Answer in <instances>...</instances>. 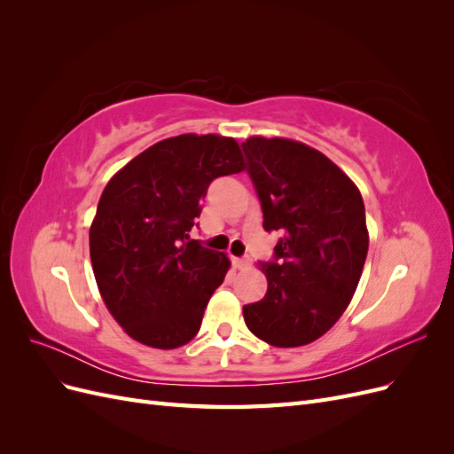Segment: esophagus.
Segmentation results:
<instances>
[{"label":"esophagus","instance_id":"esophagus-1","mask_svg":"<svg viewBox=\"0 0 454 454\" xmlns=\"http://www.w3.org/2000/svg\"><path fill=\"white\" fill-rule=\"evenodd\" d=\"M232 263H235L237 269L244 270V269H250L252 259H250V257H235V259H232Z\"/></svg>","mask_w":454,"mask_h":454}]
</instances>
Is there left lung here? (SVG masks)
Segmentation results:
<instances>
[{
  "label": "left lung",
  "mask_w": 454,
  "mask_h": 454,
  "mask_svg": "<svg viewBox=\"0 0 454 454\" xmlns=\"http://www.w3.org/2000/svg\"><path fill=\"white\" fill-rule=\"evenodd\" d=\"M263 210L278 231L270 261H261L267 294L244 305L250 332L272 347H303L322 337L348 307L369 248L358 187L320 151L284 138L242 144Z\"/></svg>",
  "instance_id": "left-lung-1"
}]
</instances>
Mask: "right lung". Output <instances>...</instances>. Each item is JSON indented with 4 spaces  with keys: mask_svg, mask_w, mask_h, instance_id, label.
<instances>
[{
    "mask_svg": "<svg viewBox=\"0 0 454 454\" xmlns=\"http://www.w3.org/2000/svg\"><path fill=\"white\" fill-rule=\"evenodd\" d=\"M244 170L239 144L182 134L134 157L106 185L90 225V261L107 310L142 345L193 339L231 261L189 239L215 177Z\"/></svg>",
    "mask_w": 454,
    "mask_h": 454,
    "instance_id": "obj_1",
    "label": "right lung"
}]
</instances>
